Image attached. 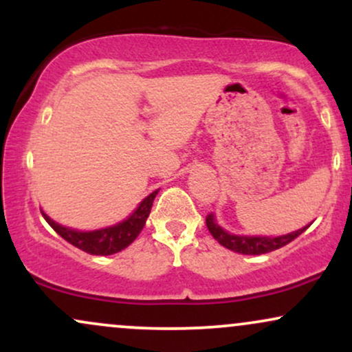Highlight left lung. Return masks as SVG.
Returning <instances> with one entry per match:
<instances>
[{
	"label": "left lung",
	"mask_w": 352,
	"mask_h": 352,
	"mask_svg": "<svg viewBox=\"0 0 352 352\" xmlns=\"http://www.w3.org/2000/svg\"><path fill=\"white\" fill-rule=\"evenodd\" d=\"M205 223H207L208 232L212 233V236L215 238L220 245H223L225 248L232 250V252L241 253V254H263L274 252V250L281 248V246L292 243L294 238H298L305 232V227L294 233H288V235L270 238V236H238V235H230V233L225 232L223 228L218 227L215 223V218H213V213H210L205 218Z\"/></svg>",
	"instance_id": "obj_1"
}]
</instances>
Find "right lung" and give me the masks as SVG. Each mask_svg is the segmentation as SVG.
<instances>
[{
  "mask_svg": "<svg viewBox=\"0 0 352 352\" xmlns=\"http://www.w3.org/2000/svg\"><path fill=\"white\" fill-rule=\"evenodd\" d=\"M157 195V190L152 192L147 199H144L142 204L137 207V210L132 213L127 220H124L122 223L114 225V227L96 230V232H76V230H69L63 225L54 223L47 215H43L46 218L47 223L51 225V228L54 230L58 235H60L66 241H69L71 245H74L76 248L82 250L89 254H100V256H106V254H114L120 250L127 248L132 241L139 236V233L142 232L145 220H147L148 213H151L153 199Z\"/></svg>",
  "mask_w": 352,
  "mask_h": 352,
  "instance_id": "1",
  "label": "right lung"
}]
</instances>
